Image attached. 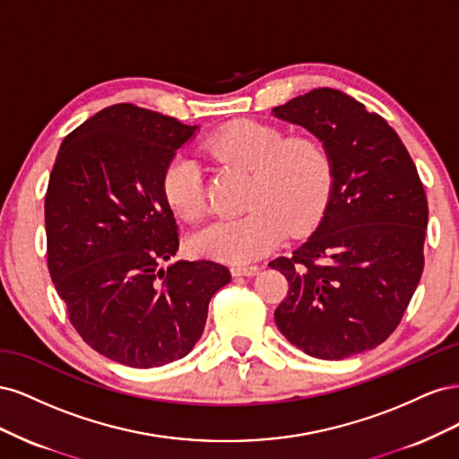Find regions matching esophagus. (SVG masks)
Returning a JSON list of instances; mask_svg holds the SVG:
<instances>
[{
  "label": "esophagus",
  "instance_id": "obj_1",
  "mask_svg": "<svg viewBox=\"0 0 459 459\" xmlns=\"http://www.w3.org/2000/svg\"><path fill=\"white\" fill-rule=\"evenodd\" d=\"M231 273L235 277H255L260 273V268L258 266H233Z\"/></svg>",
  "mask_w": 459,
  "mask_h": 459
}]
</instances>
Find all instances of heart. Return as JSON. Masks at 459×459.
Wrapping results in <instances>:
<instances>
[{
  "label": "heart",
  "instance_id": "1",
  "mask_svg": "<svg viewBox=\"0 0 459 459\" xmlns=\"http://www.w3.org/2000/svg\"><path fill=\"white\" fill-rule=\"evenodd\" d=\"M206 155L251 172L241 216L220 218L191 238L201 256L245 264L268 255L287 233L300 235L317 226L333 186L331 159L314 137H287L272 124L238 120L212 134ZM164 201L187 221L204 214L206 197L199 164L176 155L160 179Z\"/></svg>",
  "mask_w": 459,
  "mask_h": 459
}]
</instances>
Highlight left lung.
I'll return each mask as SVG.
<instances>
[{"label":"left lung","mask_w":459,"mask_h":459,"mask_svg":"<svg viewBox=\"0 0 459 459\" xmlns=\"http://www.w3.org/2000/svg\"><path fill=\"white\" fill-rule=\"evenodd\" d=\"M316 135L333 186L316 231L270 268L289 281L275 325L297 349L342 359L396 329L423 273L427 197L418 169L386 120L333 88L272 108Z\"/></svg>","instance_id":"1"}]
</instances>
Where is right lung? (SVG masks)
<instances>
[{"mask_svg": "<svg viewBox=\"0 0 459 459\" xmlns=\"http://www.w3.org/2000/svg\"><path fill=\"white\" fill-rule=\"evenodd\" d=\"M155 110L118 103L68 134L46 193L48 268L71 324L93 351L130 368L184 358L208 302L231 273L178 260V226L160 179L195 135Z\"/></svg>", "mask_w": 459, "mask_h": 459, "instance_id": "right-lung-1", "label": "right lung"}]
</instances>
